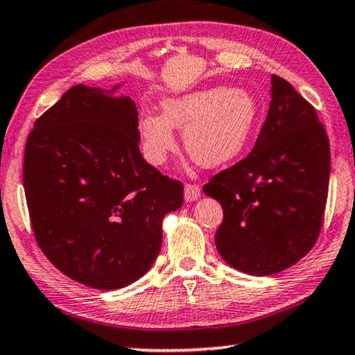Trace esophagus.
Wrapping results in <instances>:
<instances>
[{"mask_svg":"<svg viewBox=\"0 0 355 355\" xmlns=\"http://www.w3.org/2000/svg\"><path fill=\"white\" fill-rule=\"evenodd\" d=\"M201 195V190L198 185H193V183H187L185 185V201L187 202H191V201H196L198 198Z\"/></svg>","mask_w":355,"mask_h":355,"instance_id":"obj_1","label":"esophagus"}]
</instances>
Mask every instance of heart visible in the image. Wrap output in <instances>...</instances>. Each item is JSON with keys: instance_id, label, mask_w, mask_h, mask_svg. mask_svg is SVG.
Instances as JSON below:
<instances>
[{"instance_id": "b5f03b06", "label": "heart", "mask_w": 355, "mask_h": 355, "mask_svg": "<svg viewBox=\"0 0 355 355\" xmlns=\"http://www.w3.org/2000/svg\"><path fill=\"white\" fill-rule=\"evenodd\" d=\"M258 118V101L247 89L206 87L165 98L162 115L143 113L138 131L153 165L165 164L177 148L175 128L183 131L187 153L201 167L216 168L242 153Z\"/></svg>"}]
</instances>
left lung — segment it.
Returning <instances> with one entry per match:
<instances>
[{
  "label": "left lung",
  "instance_id": "left-lung-1",
  "mask_svg": "<svg viewBox=\"0 0 355 355\" xmlns=\"http://www.w3.org/2000/svg\"><path fill=\"white\" fill-rule=\"evenodd\" d=\"M329 141L315 108L271 76L266 121L247 157L202 187L224 209L222 259L252 276L287 269L313 248L329 185Z\"/></svg>",
  "mask_w": 355,
  "mask_h": 355
}]
</instances>
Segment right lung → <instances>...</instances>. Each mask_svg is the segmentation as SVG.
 I'll use <instances>...</instances> for the list:
<instances>
[{
    "label": "right lung",
    "instance_id": "right-lung-1",
    "mask_svg": "<svg viewBox=\"0 0 355 355\" xmlns=\"http://www.w3.org/2000/svg\"><path fill=\"white\" fill-rule=\"evenodd\" d=\"M112 89L71 87L34 123L24 190L35 240L53 266L101 291L133 284L162 247L183 185L139 153L138 110Z\"/></svg>",
    "mask_w": 355,
    "mask_h": 355
}]
</instances>
